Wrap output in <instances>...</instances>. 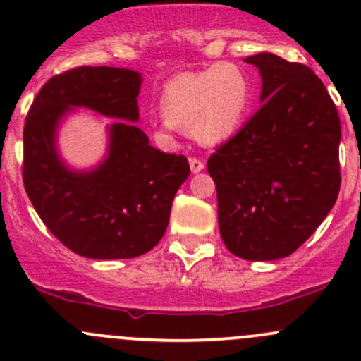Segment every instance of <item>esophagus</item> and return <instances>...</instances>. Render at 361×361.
<instances>
[{"instance_id":"34e87169","label":"esophagus","mask_w":361,"mask_h":361,"mask_svg":"<svg viewBox=\"0 0 361 361\" xmlns=\"http://www.w3.org/2000/svg\"><path fill=\"white\" fill-rule=\"evenodd\" d=\"M190 168L193 173H200L204 170V161L197 159V157H190Z\"/></svg>"}]
</instances>
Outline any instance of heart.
I'll use <instances>...</instances> for the list:
<instances>
[{
  "label": "heart",
  "instance_id": "b5f03b06",
  "mask_svg": "<svg viewBox=\"0 0 361 361\" xmlns=\"http://www.w3.org/2000/svg\"><path fill=\"white\" fill-rule=\"evenodd\" d=\"M252 83L241 67L218 63L197 72H183L161 94L164 115L157 122L161 135L190 129L204 145L230 140L248 115Z\"/></svg>",
  "mask_w": 361,
  "mask_h": 361
}]
</instances>
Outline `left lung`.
<instances>
[{"label":"left lung","instance_id":"obj_1","mask_svg":"<svg viewBox=\"0 0 361 361\" xmlns=\"http://www.w3.org/2000/svg\"><path fill=\"white\" fill-rule=\"evenodd\" d=\"M259 68L260 109L207 161L218 225L230 253L276 260L324 221L341 190V120L312 68L273 53L245 58Z\"/></svg>","mask_w":361,"mask_h":361}]
</instances>
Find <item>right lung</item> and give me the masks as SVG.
<instances>
[{
  "instance_id": "right-lung-1",
  "label": "right lung",
  "mask_w": 361,
  "mask_h": 361,
  "mask_svg": "<svg viewBox=\"0 0 361 361\" xmlns=\"http://www.w3.org/2000/svg\"><path fill=\"white\" fill-rule=\"evenodd\" d=\"M140 72L78 67L54 75L33 101L24 123L23 180L47 228L87 259H135L163 238L171 202L190 177L184 156L149 145L140 120ZM75 109L106 124V154L90 169H74L57 147L61 123Z\"/></svg>"
}]
</instances>
